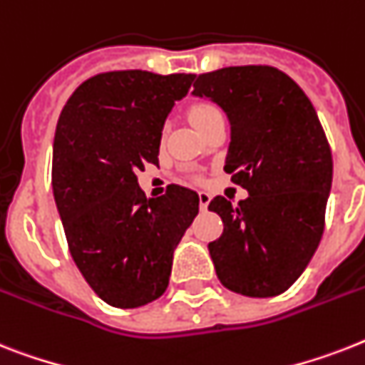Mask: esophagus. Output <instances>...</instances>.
<instances>
[{
	"mask_svg": "<svg viewBox=\"0 0 365 365\" xmlns=\"http://www.w3.org/2000/svg\"><path fill=\"white\" fill-rule=\"evenodd\" d=\"M210 200H212V197H210L208 192H206V191L198 192V206H200V210H202V212L208 208Z\"/></svg>",
	"mask_w": 365,
	"mask_h": 365,
	"instance_id": "esophagus-1",
	"label": "esophagus"
}]
</instances>
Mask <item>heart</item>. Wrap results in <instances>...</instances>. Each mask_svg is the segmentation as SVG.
Wrapping results in <instances>:
<instances>
[{"label":"heart","mask_w":365,"mask_h":365,"mask_svg":"<svg viewBox=\"0 0 365 365\" xmlns=\"http://www.w3.org/2000/svg\"><path fill=\"white\" fill-rule=\"evenodd\" d=\"M221 114L217 106L212 105V103H195V105L189 108V118L195 123V127H202L204 123H208L212 118Z\"/></svg>","instance_id":"heart-1"}]
</instances>
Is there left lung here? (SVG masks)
I'll list each match as a JSON object with an SVG mask.
<instances>
[{"instance_id": "8db88e82", "label": "left lung", "mask_w": 365, "mask_h": 365, "mask_svg": "<svg viewBox=\"0 0 365 365\" xmlns=\"http://www.w3.org/2000/svg\"><path fill=\"white\" fill-rule=\"evenodd\" d=\"M192 86L229 115L225 173L250 192L240 204L215 197L208 206L223 219L208 245L219 281L251 298L281 294L324 232L331 152L319 115L300 86L269 65L202 73Z\"/></svg>"}]
</instances>
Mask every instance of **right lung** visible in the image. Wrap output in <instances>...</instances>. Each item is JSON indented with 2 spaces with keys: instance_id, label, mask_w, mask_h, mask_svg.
<instances>
[{
  "instance_id": "add662e5",
  "label": "right lung",
  "mask_w": 365,
  "mask_h": 365,
  "mask_svg": "<svg viewBox=\"0 0 365 365\" xmlns=\"http://www.w3.org/2000/svg\"><path fill=\"white\" fill-rule=\"evenodd\" d=\"M195 75L108 71L84 80L59 114L52 189L76 268L120 309L167 290L173 253L198 213V195L180 185L146 198L136 174L159 165L165 118Z\"/></svg>"
}]
</instances>
